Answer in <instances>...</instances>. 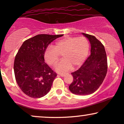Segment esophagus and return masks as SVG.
I'll return each instance as SVG.
<instances>
[{"label": "esophagus", "mask_w": 124, "mask_h": 124, "mask_svg": "<svg viewBox=\"0 0 124 124\" xmlns=\"http://www.w3.org/2000/svg\"><path fill=\"white\" fill-rule=\"evenodd\" d=\"M59 75L60 76H61V77H64V76H65L66 74H65V73H59Z\"/></svg>", "instance_id": "34e87169"}]
</instances>
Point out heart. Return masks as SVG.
<instances>
[{
	"instance_id": "b5f03b06",
	"label": "heart",
	"mask_w": 124,
	"mask_h": 124,
	"mask_svg": "<svg viewBox=\"0 0 124 124\" xmlns=\"http://www.w3.org/2000/svg\"><path fill=\"white\" fill-rule=\"evenodd\" d=\"M89 51V43L87 39L81 36L66 37L57 41L53 46L46 48L44 53L46 62L49 65H56L60 58L63 60L56 66L55 69L59 72L67 71L72 69L78 68L85 62Z\"/></svg>"
}]
</instances>
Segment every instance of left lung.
I'll return each instance as SVG.
<instances>
[{"instance_id": "left-lung-1", "label": "left lung", "mask_w": 124, "mask_h": 124, "mask_svg": "<svg viewBox=\"0 0 124 124\" xmlns=\"http://www.w3.org/2000/svg\"><path fill=\"white\" fill-rule=\"evenodd\" d=\"M91 44V55L80 69L71 73L73 81L69 86L76 95L93 93L102 84L107 71V60L105 47L93 36L82 33Z\"/></svg>"}]
</instances>
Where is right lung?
Here are the masks:
<instances>
[{
	"label": "right lung",
	"mask_w": 124,
	"mask_h": 124,
	"mask_svg": "<svg viewBox=\"0 0 124 124\" xmlns=\"http://www.w3.org/2000/svg\"><path fill=\"white\" fill-rule=\"evenodd\" d=\"M62 35H38L25 40L16 56L15 77L18 85L28 96L40 98L50 91L56 73L44 62L49 44Z\"/></svg>",
	"instance_id": "right-lung-1"
}]
</instances>
